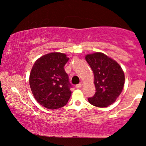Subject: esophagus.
<instances>
[{
    "instance_id": "esophagus-1",
    "label": "esophagus",
    "mask_w": 146,
    "mask_h": 146,
    "mask_svg": "<svg viewBox=\"0 0 146 146\" xmlns=\"http://www.w3.org/2000/svg\"><path fill=\"white\" fill-rule=\"evenodd\" d=\"M82 85H83V83L81 82H80V84H78V85H76V88H80L82 86Z\"/></svg>"
}]
</instances>
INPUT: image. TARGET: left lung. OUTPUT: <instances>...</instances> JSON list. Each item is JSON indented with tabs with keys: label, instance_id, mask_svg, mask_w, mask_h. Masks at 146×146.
<instances>
[{
	"label": "left lung",
	"instance_id": "left-lung-1",
	"mask_svg": "<svg viewBox=\"0 0 146 146\" xmlns=\"http://www.w3.org/2000/svg\"><path fill=\"white\" fill-rule=\"evenodd\" d=\"M86 62L94 73L95 93L88 98L90 104L104 108L111 105L121 94L124 73L117 62L102 53L86 55Z\"/></svg>",
	"mask_w": 146,
	"mask_h": 146
}]
</instances>
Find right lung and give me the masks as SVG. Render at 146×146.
<instances>
[{
	"label": "right lung",
	"instance_id": "obj_1",
	"mask_svg": "<svg viewBox=\"0 0 146 146\" xmlns=\"http://www.w3.org/2000/svg\"><path fill=\"white\" fill-rule=\"evenodd\" d=\"M69 58L62 53H51L36 61L29 75V84L36 101L48 109H58L67 104L71 84L64 71Z\"/></svg>",
	"mask_w": 146,
	"mask_h": 146
}]
</instances>
